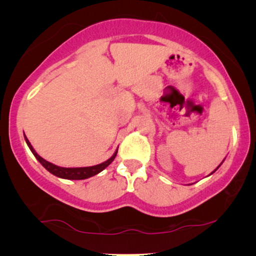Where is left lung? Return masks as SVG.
<instances>
[{
    "instance_id": "obj_1",
    "label": "left lung",
    "mask_w": 256,
    "mask_h": 256,
    "mask_svg": "<svg viewBox=\"0 0 256 256\" xmlns=\"http://www.w3.org/2000/svg\"><path fill=\"white\" fill-rule=\"evenodd\" d=\"M222 164H220V166H222ZM219 166H218V168H219ZM218 168H216V169H218ZM216 170H214V171H216ZM214 171H213V172H214ZM213 172H212V174H213Z\"/></svg>"
}]
</instances>
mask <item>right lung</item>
Listing matches in <instances>:
<instances>
[{"mask_svg": "<svg viewBox=\"0 0 256 256\" xmlns=\"http://www.w3.org/2000/svg\"><path fill=\"white\" fill-rule=\"evenodd\" d=\"M24 138H26V142L28 146L30 148L31 152L34 154V156L38 160V162H40L42 166H43L45 169L48 171V172H51L52 174H54V176H57L59 178H64V180H86V178L96 176V174L101 172V171H102L104 169H106V168L110 166L112 162H113L115 156H116V154H118V150H116V152L113 154V156H112L110 158L104 160V163L96 164V166H93L62 168V166H54V164L48 162V160H45L43 157H40L36 152H34V149L32 148V146H31V143L29 142V140L26 138V135H24Z\"/></svg>", "mask_w": 256, "mask_h": 256, "instance_id": "obj_1", "label": "right lung"}]
</instances>
